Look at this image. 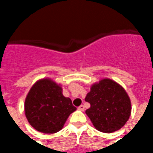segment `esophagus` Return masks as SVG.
Wrapping results in <instances>:
<instances>
[{
    "mask_svg": "<svg viewBox=\"0 0 153 153\" xmlns=\"http://www.w3.org/2000/svg\"><path fill=\"white\" fill-rule=\"evenodd\" d=\"M78 109L79 110V111H84V106H83V105H81V106H79V107H78Z\"/></svg>",
    "mask_w": 153,
    "mask_h": 153,
    "instance_id": "obj_1",
    "label": "esophagus"
}]
</instances>
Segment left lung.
<instances>
[{
    "instance_id": "8db88e82",
    "label": "left lung",
    "mask_w": 153,
    "mask_h": 153,
    "mask_svg": "<svg viewBox=\"0 0 153 153\" xmlns=\"http://www.w3.org/2000/svg\"><path fill=\"white\" fill-rule=\"evenodd\" d=\"M90 103L86 110L93 126L103 133L121 128L131 114V102L124 88L110 79L94 83L85 97Z\"/></svg>"
}]
</instances>
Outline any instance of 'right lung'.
<instances>
[{
	"label": "right lung",
	"mask_w": 153,
	"mask_h": 153,
	"mask_svg": "<svg viewBox=\"0 0 153 153\" xmlns=\"http://www.w3.org/2000/svg\"><path fill=\"white\" fill-rule=\"evenodd\" d=\"M75 110L71 99L63 96L61 86L50 79L37 81L25 98V111L28 123L44 134L60 131Z\"/></svg>",
	"instance_id": "obj_1"
}]
</instances>
